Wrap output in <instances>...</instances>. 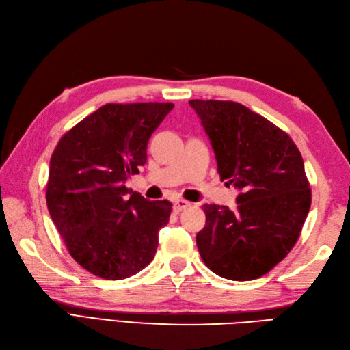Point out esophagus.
<instances>
[{
    "label": "esophagus",
    "instance_id": "1",
    "mask_svg": "<svg viewBox=\"0 0 350 350\" xmlns=\"http://www.w3.org/2000/svg\"><path fill=\"white\" fill-rule=\"evenodd\" d=\"M191 204H193V203L188 202V200H183V198H177V200H174V211L180 212V211H183V209L189 208Z\"/></svg>",
    "mask_w": 350,
    "mask_h": 350
}]
</instances>
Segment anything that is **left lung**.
Returning <instances> with one entry per match:
<instances>
[{
  "label": "left lung",
  "mask_w": 350,
  "mask_h": 350,
  "mask_svg": "<svg viewBox=\"0 0 350 350\" xmlns=\"http://www.w3.org/2000/svg\"><path fill=\"white\" fill-rule=\"evenodd\" d=\"M218 174L241 194L237 209L204 204L196 237L206 267L230 280L267 275L297 243L311 206L302 154L282 129L235 101L191 100Z\"/></svg>",
  "instance_id": "left-lung-1"
}]
</instances>
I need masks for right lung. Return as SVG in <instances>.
Here are the masks:
<instances>
[{
	"label": "right lung",
	"mask_w": 350,
	"mask_h": 350,
	"mask_svg": "<svg viewBox=\"0 0 350 350\" xmlns=\"http://www.w3.org/2000/svg\"><path fill=\"white\" fill-rule=\"evenodd\" d=\"M173 103H109L62 136L51 154L46 206L74 261L120 280L147 267L168 200L150 202L124 182L147 162L150 136Z\"/></svg>",
	"instance_id": "add662e5"
}]
</instances>
